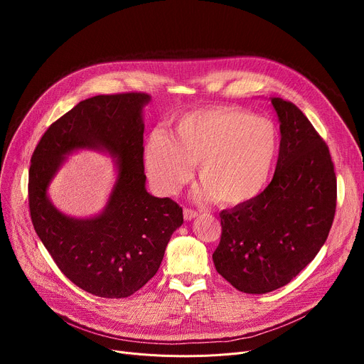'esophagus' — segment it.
Segmentation results:
<instances>
[{
	"label": "esophagus",
	"mask_w": 364,
	"mask_h": 364,
	"mask_svg": "<svg viewBox=\"0 0 364 364\" xmlns=\"http://www.w3.org/2000/svg\"><path fill=\"white\" fill-rule=\"evenodd\" d=\"M198 217V213L195 211V209H190V208H184V220L190 221Z\"/></svg>",
	"instance_id": "obj_1"
}]
</instances>
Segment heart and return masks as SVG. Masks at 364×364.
Returning a JSON list of instances; mask_svg holds the SVG:
<instances>
[{
	"label": "heart",
	"instance_id": "1",
	"mask_svg": "<svg viewBox=\"0 0 364 364\" xmlns=\"http://www.w3.org/2000/svg\"><path fill=\"white\" fill-rule=\"evenodd\" d=\"M279 153L273 121L236 106L187 110L174 119L172 134L153 129L144 143V166L159 193L174 195L193 176L198 195L221 205L255 199L269 183Z\"/></svg>",
	"mask_w": 364,
	"mask_h": 364
}]
</instances>
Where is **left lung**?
I'll list each match as a JSON object with an SVG mask.
<instances>
[{
  "instance_id": "left-lung-1",
  "label": "left lung",
  "mask_w": 364,
  "mask_h": 364,
  "mask_svg": "<svg viewBox=\"0 0 364 364\" xmlns=\"http://www.w3.org/2000/svg\"><path fill=\"white\" fill-rule=\"evenodd\" d=\"M280 150L272 183L255 199L223 211L213 254L217 272L245 294L288 284L326 242L336 211V176L328 144L289 100L272 99Z\"/></svg>"
}]
</instances>
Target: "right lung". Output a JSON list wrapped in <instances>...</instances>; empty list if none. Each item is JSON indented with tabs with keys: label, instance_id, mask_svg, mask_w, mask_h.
<instances>
[{
	"label": "right lung",
	"instance_id": "right-lung-1",
	"mask_svg": "<svg viewBox=\"0 0 364 364\" xmlns=\"http://www.w3.org/2000/svg\"><path fill=\"white\" fill-rule=\"evenodd\" d=\"M146 92L102 94L80 102L38 141L29 168V213L38 237L60 272L102 298H127L156 274L165 247L183 224V208L146 192L141 109ZM102 146L119 158V181L105 213L90 220L60 215L46 186L75 148Z\"/></svg>",
	"mask_w": 364,
	"mask_h": 364
}]
</instances>
